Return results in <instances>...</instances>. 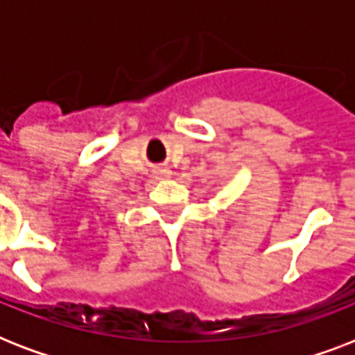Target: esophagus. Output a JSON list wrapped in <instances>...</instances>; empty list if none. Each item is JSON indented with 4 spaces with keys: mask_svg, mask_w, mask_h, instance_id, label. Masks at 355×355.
Returning <instances> with one entry per match:
<instances>
[{
    "mask_svg": "<svg viewBox=\"0 0 355 355\" xmlns=\"http://www.w3.org/2000/svg\"><path fill=\"white\" fill-rule=\"evenodd\" d=\"M153 175H155V178H158V180H166V178L171 177V169H169V167H156L155 171H153Z\"/></svg>",
    "mask_w": 355,
    "mask_h": 355,
    "instance_id": "1",
    "label": "esophagus"
}]
</instances>
